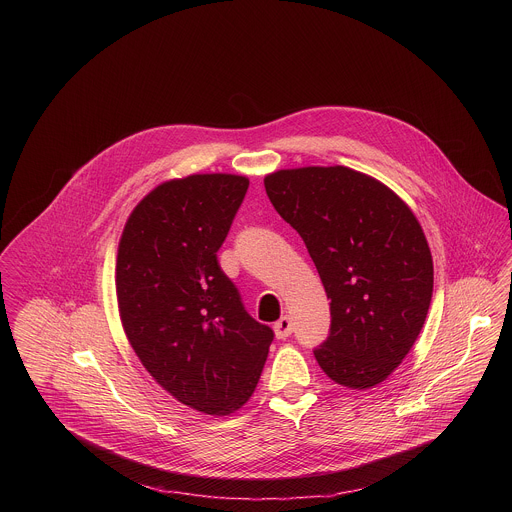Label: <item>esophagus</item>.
<instances>
[{"instance_id":"obj_1","label":"esophagus","mask_w":512,"mask_h":512,"mask_svg":"<svg viewBox=\"0 0 512 512\" xmlns=\"http://www.w3.org/2000/svg\"><path fill=\"white\" fill-rule=\"evenodd\" d=\"M293 331V323L292 319L288 317V315H284L280 321H276L274 323V333H276V337L278 339H286V337H290Z\"/></svg>"}]
</instances>
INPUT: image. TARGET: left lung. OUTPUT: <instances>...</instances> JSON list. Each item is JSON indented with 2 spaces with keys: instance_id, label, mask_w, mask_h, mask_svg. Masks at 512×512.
I'll list each match as a JSON object with an SVG mask.
<instances>
[{
  "instance_id": "obj_1",
  "label": "left lung",
  "mask_w": 512,
  "mask_h": 512,
  "mask_svg": "<svg viewBox=\"0 0 512 512\" xmlns=\"http://www.w3.org/2000/svg\"><path fill=\"white\" fill-rule=\"evenodd\" d=\"M264 187L331 299L317 363L351 390L380 384L410 353L432 301L434 260L420 222L384 183L343 165L280 169Z\"/></svg>"
}]
</instances>
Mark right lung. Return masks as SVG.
Segmentation results:
<instances>
[{"label":"right lung","instance_id":"obj_1","mask_svg":"<svg viewBox=\"0 0 512 512\" xmlns=\"http://www.w3.org/2000/svg\"><path fill=\"white\" fill-rule=\"evenodd\" d=\"M248 183L230 173L165 181L118 244V311L134 353L163 390L209 416L248 402L274 341L217 260Z\"/></svg>","mask_w":512,"mask_h":512}]
</instances>
